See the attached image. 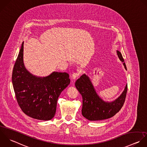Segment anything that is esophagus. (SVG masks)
<instances>
[{
  "label": "esophagus",
  "mask_w": 147,
  "mask_h": 147,
  "mask_svg": "<svg viewBox=\"0 0 147 147\" xmlns=\"http://www.w3.org/2000/svg\"><path fill=\"white\" fill-rule=\"evenodd\" d=\"M79 73H73V74H72V76H71V78H72V80H76L78 76H79Z\"/></svg>",
  "instance_id": "esophagus-1"
}]
</instances>
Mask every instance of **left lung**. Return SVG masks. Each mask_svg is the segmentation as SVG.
I'll list each match as a JSON object with an SVG mask.
<instances>
[{
  "label": "left lung",
  "mask_w": 147,
  "mask_h": 147,
  "mask_svg": "<svg viewBox=\"0 0 147 147\" xmlns=\"http://www.w3.org/2000/svg\"><path fill=\"white\" fill-rule=\"evenodd\" d=\"M116 53L125 69L127 70L122 54L119 51ZM75 86L82 97V115L90 121L102 120L114 116L123 106L127 92V84L122 93L116 100L106 101L98 96L90 77L86 74H82L76 81Z\"/></svg>",
  "instance_id": "1"
}]
</instances>
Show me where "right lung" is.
<instances>
[{"instance_id": "add662e5", "label": "right lung", "mask_w": 147, "mask_h": 147, "mask_svg": "<svg viewBox=\"0 0 147 147\" xmlns=\"http://www.w3.org/2000/svg\"><path fill=\"white\" fill-rule=\"evenodd\" d=\"M23 45L13 66L12 82L17 102L29 117L39 120L52 119L56 112L58 98L70 83L65 72L53 71L46 77L31 73L23 62Z\"/></svg>"}]
</instances>
